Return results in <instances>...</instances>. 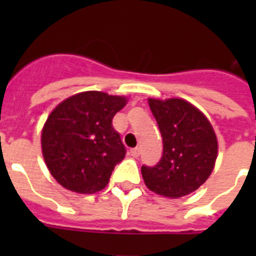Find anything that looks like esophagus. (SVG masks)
<instances>
[{"label": "esophagus", "instance_id": "34e87169", "mask_svg": "<svg viewBox=\"0 0 256 256\" xmlns=\"http://www.w3.org/2000/svg\"><path fill=\"white\" fill-rule=\"evenodd\" d=\"M140 154H141V148H134L130 150V156H133V158H138Z\"/></svg>", "mask_w": 256, "mask_h": 256}]
</instances>
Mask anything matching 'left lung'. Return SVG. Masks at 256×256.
<instances>
[{
	"mask_svg": "<svg viewBox=\"0 0 256 256\" xmlns=\"http://www.w3.org/2000/svg\"><path fill=\"white\" fill-rule=\"evenodd\" d=\"M162 137V156L155 166L142 165L148 190L178 198L196 191L214 169L218 141L202 112L182 98H148Z\"/></svg>",
	"mask_w": 256,
	"mask_h": 256,
	"instance_id": "8db88e82",
	"label": "left lung"
}]
</instances>
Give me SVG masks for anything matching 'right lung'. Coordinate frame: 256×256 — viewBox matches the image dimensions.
I'll list each match as a JSON object with an SVG mask.
<instances>
[{
    "label": "right lung",
    "mask_w": 256,
    "mask_h": 256,
    "mask_svg": "<svg viewBox=\"0 0 256 256\" xmlns=\"http://www.w3.org/2000/svg\"><path fill=\"white\" fill-rule=\"evenodd\" d=\"M123 96L87 91L58 104L42 130V154L52 177L78 194L105 188L126 156L112 118L126 106Z\"/></svg>",
    "instance_id": "add662e5"
}]
</instances>
